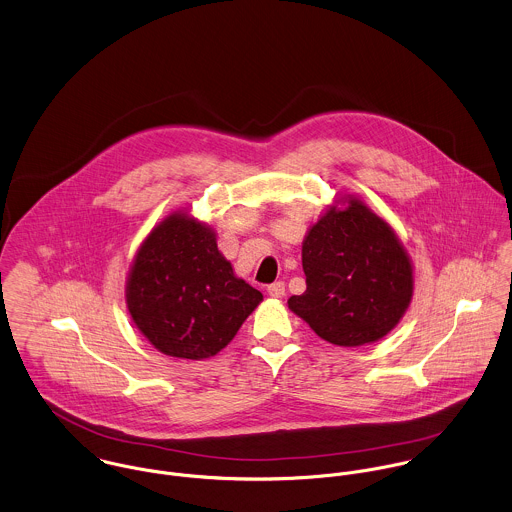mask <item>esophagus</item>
<instances>
[{"label": "esophagus", "instance_id": "1", "mask_svg": "<svg viewBox=\"0 0 512 512\" xmlns=\"http://www.w3.org/2000/svg\"><path fill=\"white\" fill-rule=\"evenodd\" d=\"M267 293L273 297V299H281L285 295V283L283 281H275L273 285L267 287Z\"/></svg>", "mask_w": 512, "mask_h": 512}]
</instances>
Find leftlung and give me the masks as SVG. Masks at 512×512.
Masks as SVG:
<instances>
[{
  "mask_svg": "<svg viewBox=\"0 0 512 512\" xmlns=\"http://www.w3.org/2000/svg\"><path fill=\"white\" fill-rule=\"evenodd\" d=\"M307 291L289 308L324 340L362 346L386 336L411 299L413 279L392 227L358 200L330 209L303 243Z\"/></svg>",
  "mask_w": 512,
  "mask_h": 512,
  "instance_id": "left-lung-1",
  "label": "left lung"
}]
</instances>
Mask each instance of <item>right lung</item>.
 <instances>
[{
	"instance_id": "right-lung-1",
	"label": "right lung",
	"mask_w": 512,
	"mask_h": 512,
	"mask_svg": "<svg viewBox=\"0 0 512 512\" xmlns=\"http://www.w3.org/2000/svg\"><path fill=\"white\" fill-rule=\"evenodd\" d=\"M263 295L233 275L209 227L170 215L142 243L126 303L140 332L164 354L202 360L225 348Z\"/></svg>"
}]
</instances>
